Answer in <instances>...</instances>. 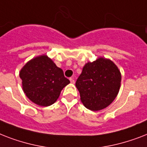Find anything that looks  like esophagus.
<instances>
[{"instance_id": "34e87169", "label": "esophagus", "mask_w": 147, "mask_h": 147, "mask_svg": "<svg viewBox=\"0 0 147 147\" xmlns=\"http://www.w3.org/2000/svg\"><path fill=\"white\" fill-rule=\"evenodd\" d=\"M69 80H70V82H71V84H75V80H74L73 78H69Z\"/></svg>"}]
</instances>
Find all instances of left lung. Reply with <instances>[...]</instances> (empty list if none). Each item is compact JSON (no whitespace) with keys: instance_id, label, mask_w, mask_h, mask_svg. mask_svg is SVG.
Instances as JSON below:
<instances>
[{"instance_id":"obj_1","label":"left lung","mask_w":147,"mask_h":147,"mask_svg":"<svg viewBox=\"0 0 147 147\" xmlns=\"http://www.w3.org/2000/svg\"><path fill=\"white\" fill-rule=\"evenodd\" d=\"M121 75L114 62L99 58L88 62L76 81L81 100L86 108L100 111L115 99L121 86Z\"/></svg>"}]
</instances>
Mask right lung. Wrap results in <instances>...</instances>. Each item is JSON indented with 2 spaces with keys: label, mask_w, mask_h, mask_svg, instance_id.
Masks as SVG:
<instances>
[{
  "label": "right lung",
  "mask_w": 147,
  "mask_h": 147,
  "mask_svg": "<svg viewBox=\"0 0 147 147\" xmlns=\"http://www.w3.org/2000/svg\"><path fill=\"white\" fill-rule=\"evenodd\" d=\"M20 77L27 98L43 107L55 103L62 88L70 83L62 69L46 55L27 62L20 70Z\"/></svg>",
  "instance_id": "right-lung-1"
}]
</instances>
